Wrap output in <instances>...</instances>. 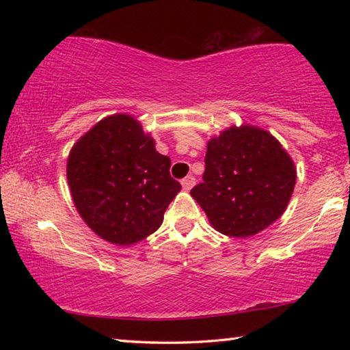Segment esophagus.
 <instances>
[{
  "label": "esophagus",
  "mask_w": 350,
  "mask_h": 350,
  "mask_svg": "<svg viewBox=\"0 0 350 350\" xmlns=\"http://www.w3.org/2000/svg\"><path fill=\"white\" fill-rule=\"evenodd\" d=\"M194 183H196L194 176H187L185 179H182V187H183V189H187V191L194 187Z\"/></svg>",
  "instance_id": "1"
}]
</instances>
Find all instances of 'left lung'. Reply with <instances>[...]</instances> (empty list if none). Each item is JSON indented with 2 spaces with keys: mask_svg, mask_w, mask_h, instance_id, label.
Masks as SVG:
<instances>
[{
  "mask_svg": "<svg viewBox=\"0 0 350 350\" xmlns=\"http://www.w3.org/2000/svg\"><path fill=\"white\" fill-rule=\"evenodd\" d=\"M296 167L280 140L253 125H232L206 144L204 182L191 189L216 232L250 238L280 219Z\"/></svg>",
  "mask_w": 350,
  "mask_h": 350,
  "instance_id": "obj_1",
  "label": "left lung"
}]
</instances>
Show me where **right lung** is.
Wrapping results in <instances>:
<instances>
[{"label": "right lung", "mask_w": 350, "mask_h": 350, "mask_svg": "<svg viewBox=\"0 0 350 350\" xmlns=\"http://www.w3.org/2000/svg\"><path fill=\"white\" fill-rule=\"evenodd\" d=\"M170 167V157L156 151V142L137 118L112 114L70 148L66 176L88 227L106 242L129 247L161 227L180 191Z\"/></svg>", "instance_id": "1"}]
</instances>
